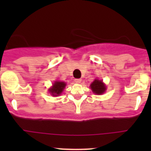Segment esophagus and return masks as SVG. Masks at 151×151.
<instances>
[{
	"mask_svg": "<svg viewBox=\"0 0 151 151\" xmlns=\"http://www.w3.org/2000/svg\"><path fill=\"white\" fill-rule=\"evenodd\" d=\"M81 82H82V79H81V78H76V79H75V82H76V83H81Z\"/></svg>",
	"mask_w": 151,
	"mask_h": 151,
	"instance_id": "obj_1",
	"label": "esophagus"
}]
</instances>
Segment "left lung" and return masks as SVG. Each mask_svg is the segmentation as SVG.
Listing matches in <instances>:
<instances>
[{"instance_id": "1", "label": "left lung", "mask_w": 151, "mask_h": 151, "mask_svg": "<svg viewBox=\"0 0 151 151\" xmlns=\"http://www.w3.org/2000/svg\"><path fill=\"white\" fill-rule=\"evenodd\" d=\"M91 88L92 89V91L95 93L96 94H101L106 90L104 84L103 83L101 80L95 79L91 85Z\"/></svg>"}]
</instances>
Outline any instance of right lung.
Instances as JSON below:
<instances>
[{"instance_id":"right-lung-1","label":"right lung","mask_w":151,"mask_h":151,"mask_svg":"<svg viewBox=\"0 0 151 151\" xmlns=\"http://www.w3.org/2000/svg\"><path fill=\"white\" fill-rule=\"evenodd\" d=\"M66 86V83L63 82H55V83L53 85V87L49 89L50 93L53 96H58L62 93L64 88Z\"/></svg>"}]
</instances>
